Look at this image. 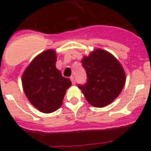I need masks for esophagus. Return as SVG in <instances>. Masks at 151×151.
<instances>
[{
    "label": "esophagus",
    "mask_w": 151,
    "mask_h": 151,
    "mask_svg": "<svg viewBox=\"0 0 151 151\" xmlns=\"http://www.w3.org/2000/svg\"><path fill=\"white\" fill-rule=\"evenodd\" d=\"M70 79H71L72 81V83H73V85H76V79H75V78L73 76H72L71 78H70Z\"/></svg>",
    "instance_id": "obj_1"
}]
</instances>
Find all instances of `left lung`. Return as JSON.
<instances>
[{"label": "left lung", "mask_w": 151, "mask_h": 151, "mask_svg": "<svg viewBox=\"0 0 151 151\" xmlns=\"http://www.w3.org/2000/svg\"><path fill=\"white\" fill-rule=\"evenodd\" d=\"M82 66L87 74V82L78 85L90 104L104 107L120 94L125 82L123 68L111 54L97 49L85 57Z\"/></svg>", "instance_id": "1"}]
</instances>
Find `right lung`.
Returning <instances> with one entry per match:
<instances>
[{
	"instance_id": "add662e5",
	"label": "right lung",
	"mask_w": 151,
	"mask_h": 151,
	"mask_svg": "<svg viewBox=\"0 0 151 151\" xmlns=\"http://www.w3.org/2000/svg\"><path fill=\"white\" fill-rule=\"evenodd\" d=\"M57 55L47 50L32 61L22 77V87L31 104L42 113H49L59 109L71 81L62 76L56 68Z\"/></svg>"
}]
</instances>
